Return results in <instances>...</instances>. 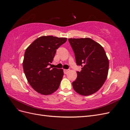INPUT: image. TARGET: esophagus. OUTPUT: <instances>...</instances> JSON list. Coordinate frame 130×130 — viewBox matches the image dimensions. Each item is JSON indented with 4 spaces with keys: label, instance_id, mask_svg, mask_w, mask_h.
I'll return each instance as SVG.
<instances>
[{
    "label": "esophagus",
    "instance_id": "34e87169",
    "mask_svg": "<svg viewBox=\"0 0 130 130\" xmlns=\"http://www.w3.org/2000/svg\"><path fill=\"white\" fill-rule=\"evenodd\" d=\"M69 71V70L68 69H63V72H64V73L65 74H67Z\"/></svg>",
    "mask_w": 130,
    "mask_h": 130
}]
</instances>
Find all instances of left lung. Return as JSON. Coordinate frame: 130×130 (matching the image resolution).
I'll list each match as a JSON object with an SVG mask.
<instances>
[{
	"label": "left lung",
	"instance_id": "8db88e82",
	"mask_svg": "<svg viewBox=\"0 0 130 130\" xmlns=\"http://www.w3.org/2000/svg\"><path fill=\"white\" fill-rule=\"evenodd\" d=\"M76 64L82 67L72 83L75 91L84 96L96 92L107 77L109 60L103 47L90 38H68Z\"/></svg>",
	"mask_w": 130,
	"mask_h": 130
}]
</instances>
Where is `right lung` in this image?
Masks as SVG:
<instances>
[{"mask_svg":"<svg viewBox=\"0 0 130 130\" xmlns=\"http://www.w3.org/2000/svg\"><path fill=\"white\" fill-rule=\"evenodd\" d=\"M65 37L43 36L35 40L26 48L23 67L32 88L43 95H50L58 89L63 76L62 69L49 68L56 49L67 41Z\"/></svg>","mask_w":130,"mask_h":130,"instance_id":"right-lung-1","label":"right lung"}]
</instances>
